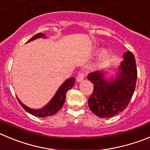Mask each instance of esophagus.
<instances>
[{
  "instance_id": "1",
  "label": "esophagus",
  "mask_w": 150,
  "mask_h": 150,
  "mask_svg": "<svg viewBox=\"0 0 150 150\" xmlns=\"http://www.w3.org/2000/svg\"><path fill=\"white\" fill-rule=\"evenodd\" d=\"M84 77H85V74H83V73H79V74H78L77 77H76V82H77V83H80L82 80L84 79Z\"/></svg>"
}]
</instances>
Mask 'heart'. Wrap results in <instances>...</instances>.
I'll return each mask as SVG.
<instances>
[{
    "label": "heart",
    "mask_w": 150,
    "mask_h": 150,
    "mask_svg": "<svg viewBox=\"0 0 150 150\" xmlns=\"http://www.w3.org/2000/svg\"><path fill=\"white\" fill-rule=\"evenodd\" d=\"M107 57H108V52L106 50H103L99 52L98 55H97L96 59H95V62H94L93 65H92V67L94 69H96L98 67H100L102 64L104 63V61L107 59Z\"/></svg>",
    "instance_id": "1"
}]
</instances>
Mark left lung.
<instances>
[{"instance_id": "left-lung-1", "label": "left lung", "mask_w": 150, "mask_h": 150, "mask_svg": "<svg viewBox=\"0 0 150 150\" xmlns=\"http://www.w3.org/2000/svg\"><path fill=\"white\" fill-rule=\"evenodd\" d=\"M122 57L115 77L107 78V71H95L87 76L94 84L88 107L100 118L112 117L124 110L134 91L137 76L134 55L128 51Z\"/></svg>"}]
</instances>
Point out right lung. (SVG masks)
I'll list each match as a JSON object with an SVG mask.
<instances>
[{"label":"right lung","instance_id":"add662e5","mask_svg":"<svg viewBox=\"0 0 150 150\" xmlns=\"http://www.w3.org/2000/svg\"><path fill=\"white\" fill-rule=\"evenodd\" d=\"M41 38H46V37L45 34H42V33H39V34H35L31 39H30L28 41L27 43H29L30 41ZM74 83H75V78L74 77H71L66 79L65 81L61 85L59 89L57 90V91L55 92L53 98L49 101V103H47V104H46L44 107H41L40 109H32V108H30V107L25 105L18 99V97H17V99H18L19 104L22 105V107L28 112H29L30 114L33 115V116H38V117H47V116H50L55 114L58 111H59L62 109L64 103L65 101L66 93H67V91L69 89H71L74 86Z\"/></svg>","mask_w":150,"mask_h":150}]
</instances>
